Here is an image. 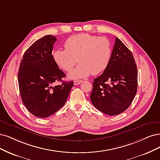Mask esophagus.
I'll return each mask as SVG.
<instances>
[{"label": "esophagus", "mask_w": 160, "mask_h": 160, "mask_svg": "<svg viewBox=\"0 0 160 160\" xmlns=\"http://www.w3.org/2000/svg\"><path fill=\"white\" fill-rule=\"evenodd\" d=\"M82 82V81H81V80H75V81H74V85H79V84L81 83Z\"/></svg>", "instance_id": "obj_1"}]
</instances>
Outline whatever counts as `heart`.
<instances>
[{"instance_id":"obj_1","label":"heart","mask_w":160,"mask_h":160,"mask_svg":"<svg viewBox=\"0 0 160 160\" xmlns=\"http://www.w3.org/2000/svg\"><path fill=\"white\" fill-rule=\"evenodd\" d=\"M64 46L65 49L53 52V58L59 67L67 72L73 69L78 60L80 64L68 75L72 79L102 73L111 60V43L105 37L79 34L68 38Z\"/></svg>"}]
</instances>
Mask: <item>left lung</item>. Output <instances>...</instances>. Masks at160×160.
<instances>
[{
  "instance_id": "left-lung-1",
  "label": "left lung",
  "mask_w": 160,
  "mask_h": 160,
  "mask_svg": "<svg viewBox=\"0 0 160 160\" xmlns=\"http://www.w3.org/2000/svg\"><path fill=\"white\" fill-rule=\"evenodd\" d=\"M93 81L90 98L98 111L114 116L130 106L137 92V66L132 53L118 38L108 67Z\"/></svg>"
}]
</instances>
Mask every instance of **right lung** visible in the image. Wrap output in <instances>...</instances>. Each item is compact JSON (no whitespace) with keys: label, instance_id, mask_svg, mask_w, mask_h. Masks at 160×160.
<instances>
[{"label":"right lung","instance_id":"right-lung-1","mask_svg":"<svg viewBox=\"0 0 160 160\" xmlns=\"http://www.w3.org/2000/svg\"><path fill=\"white\" fill-rule=\"evenodd\" d=\"M56 41L52 35L36 40L25 52L20 64L18 81L22 101L37 117L46 118L59 111L73 87V81L52 86L65 77L52 56Z\"/></svg>","mask_w":160,"mask_h":160}]
</instances>
